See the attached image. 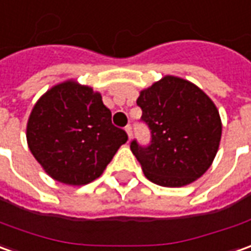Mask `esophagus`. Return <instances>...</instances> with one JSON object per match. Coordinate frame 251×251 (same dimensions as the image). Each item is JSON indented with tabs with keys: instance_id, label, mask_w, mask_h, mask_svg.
I'll list each match as a JSON object with an SVG mask.
<instances>
[{
	"instance_id": "esophagus-1",
	"label": "esophagus",
	"mask_w": 251,
	"mask_h": 251,
	"mask_svg": "<svg viewBox=\"0 0 251 251\" xmlns=\"http://www.w3.org/2000/svg\"><path fill=\"white\" fill-rule=\"evenodd\" d=\"M126 132H127V135H128V139H131V137H132V127H131L129 124L126 127Z\"/></svg>"
}]
</instances>
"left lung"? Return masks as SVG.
Listing matches in <instances>:
<instances>
[{
  "label": "left lung",
  "instance_id": "1",
  "mask_svg": "<svg viewBox=\"0 0 251 251\" xmlns=\"http://www.w3.org/2000/svg\"><path fill=\"white\" fill-rule=\"evenodd\" d=\"M137 105L151 129V144L131 142L145 176L178 188L203 176L216 157L223 124L216 105L191 81L166 75L141 91Z\"/></svg>",
  "mask_w": 251,
  "mask_h": 251
}]
</instances>
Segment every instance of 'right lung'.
<instances>
[{"label": "right lung", "mask_w": 251, "mask_h": 251, "mask_svg": "<svg viewBox=\"0 0 251 251\" xmlns=\"http://www.w3.org/2000/svg\"><path fill=\"white\" fill-rule=\"evenodd\" d=\"M26 138L45 173L67 185L97 179L128 139L112 124L100 94L73 80L52 87L37 100Z\"/></svg>", "instance_id": "right-lung-1"}]
</instances>
